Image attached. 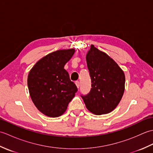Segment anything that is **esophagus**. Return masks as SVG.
<instances>
[{
    "mask_svg": "<svg viewBox=\"0 0 153 153\" xmlns=\"http://www.w3.org/2000/svg\"><path fill=\"white\" fill-rule=\"evenodd\" d=\"M75 83H76V86H77V88H79V85H80V84H79V82H78V81H76V82H75Z\"/></svg>",
    "mask_w": 153,
    "mask_h": 153,
    "instance_id": "obj_1",
    "label": "esophagus"
}]
</instances>
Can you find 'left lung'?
<instances>
[{"instance_id":"left-lung-1","label":"left lung","mask_w":153,"mask_h":153,"mask_svg":"<svg viewBox=\"0 0 153 153\" xmlns=\"http://www.w3.org/2000/svg\"><path fill=\"white\" fill-rule=\"evenodd\" d=\"M91 89L82 95L86 108L96 115L112 112L121 100L125 89V75L108 54L91 45L86 55Z\"/></svg>"}]
</instances>
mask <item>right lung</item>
<instances>
[{
	"label": "right lung",
	"mask_w": 153,
	"mask_h": 153,
	"mask_svg": "<svg viewBox=\"0 0 153 153\" xmlns=\"http://www.w3.org/2000/svg\"><path fill=\"white\" fill-rule=\"evenodd\" d=\"M74 48L58 50L42 58L31 68L27 77L32 101L43 114L58 117L66 111L77 91L64 66L74 54Z\"/></svg>",
	"instance_id": "1"
}]
</instances>
